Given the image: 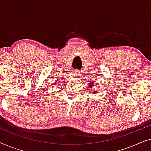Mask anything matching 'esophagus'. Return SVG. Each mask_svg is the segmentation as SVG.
Segmentation results:
<instances>
[{"label": "esophagus", "mask_w": 151, "mask_h": 151, "mask_svg": "<svg viewBox=\"0 0 151 151\" xmlns=\"http://www.w3.org/2000/svg\"><path fill=\"white\" fill-rule=\"evenodd\" d=\"M73 75L75 76H78L79 75V71H78V70H76V71H73Z\"/></svg>", "instance_id": "1"}]
</instances>
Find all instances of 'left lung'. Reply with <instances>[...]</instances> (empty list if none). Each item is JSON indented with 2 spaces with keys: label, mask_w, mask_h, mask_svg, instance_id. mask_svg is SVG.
<instances>
[{
  "label": "left lung",
  "mask_w": 151,
  "mask_h": 151,
  "mask_svg": "<svg viewBox=\"0 0 151 151\" xmlns=\"http://www.w3.org/2000/svg\"><path fill=\"white\" fill-rule=\"evenodd\" d=\"M93 86V82H91V83H90L89 86H90V88H92ZM96 92L97 91H93V93H96Z\"/></svg>",
  "instance_id": "left-lung-1"
}]
</instances>
